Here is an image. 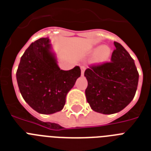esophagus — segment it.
I'll return each mask as SVG.
<instances>
[{
    "label": "esophagus",
    "mask_w": 151,
    "mask_h": 151,
    "mask_svg": "<svg viewBox=\"0 0 151 151\" xmlns=\"http://www.w3.org/2000/svg\"><path fill=\"white\" fill-rule=\"evenodd\" d=\"M81 76H84V70H85V67L82 66V67H81Z\"/></svg>",
    "instance_id": "obj_1"
}]
</instances>
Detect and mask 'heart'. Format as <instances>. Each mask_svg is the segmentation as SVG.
<instances>
[{
	"label": "heart",
	"instance_id": "1",
	"mask_svg": "<svg viewBox=\"0 0 151 151\" xmlns=\"http://www.w3.org/2000/svg\"><path fill=\"white\" fill-rule=\"evenodd\" d=\"M89 54L93 55L92 63L96 65H102L109 62L111 55V50L108 46H95L89 50Z\"/></svg>",
	"mask_w": 151,
	"mask_h": 151
}]
</instances>
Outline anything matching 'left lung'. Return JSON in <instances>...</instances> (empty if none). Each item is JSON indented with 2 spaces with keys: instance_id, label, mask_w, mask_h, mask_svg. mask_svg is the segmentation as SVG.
<instances>
[{
  "instance_id": "obj_1",
  "label": "left lung",
  "mask_w": 151,
  "mask_h": 151,
  "mask_svg": "<svg viewBox=\"0 0 151 151\" xmlns=\"http://www.w3.org/2000/svg\"><path fill=\"white\" fill-rule=\"evenodd\" d=\"M114 45L111 62L92 66L84 72L87 101L93 111L105 115L127 107L135 96L139 81L133 59L121 44L114 42Z\"/></svg>"
}]
</instances>
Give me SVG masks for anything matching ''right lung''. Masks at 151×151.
Instances as JSON below:
<instances>
[{"label":"right lung","instance_id":"obj_1","mask_svg":"<svg viewBox=\"0 0 151 151\" xmlns=\"http://www.w3.org/2000/svg\"><path fill=\"white\" fill-rule=\"evenodd\" d=\"M81 76L80 67L61 70L49 38L29 46L21 57L16 79L22 96L40 114L50 115L63 109L67 93Z\"/></svg>","mask_w":151,"mask_h":151}]
</instances>
